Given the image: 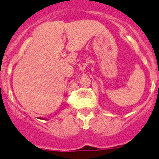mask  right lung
Returning a JSON list of instances; mask_svg holds the SVG:
<instances>
[{
    "label": "right lung",
    "mask_w": 159,
    "mask_h": 159,
    "mask_svg": "<svg viewBox=\"0 0 159 159\" xmlns=\"http://www.w3.org/2000/svg\"><path fill=\"white\" fill-rule=\"evenodd\" d=\"M40 119H44V118H40Z\"/></svg>",
    "instance_id": "right-lung-1"
}]
</instances>
